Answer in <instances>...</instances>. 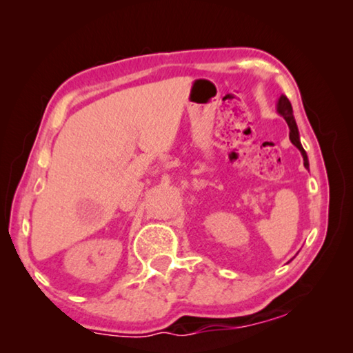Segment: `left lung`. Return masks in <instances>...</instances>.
Wrapping results in <instances>:
<instances>
[{
    "label": "left lung",
    "instance_id": "obj_1",
    "mask_svg": "<svg viewBox=\"0 0 353 353\" xmlns=\"http://www.w3.org/2000/svg\"><path fill=\"white\" fill-rule=\"evenodd\" d=\"M277 112L280 113L285 118V121L288 123V128H290V140L292 145H294L299 151L302 152V157H303V165H305V168H308V157H307V152L303 151V148L301 145V140H299V130L296 126V121H294V117H292V107L290 99L286 97H280L279 98V103H277Z\"/></svg>",
    "mask_w": 353,
    "mask_h": 353
}]
</instances>
